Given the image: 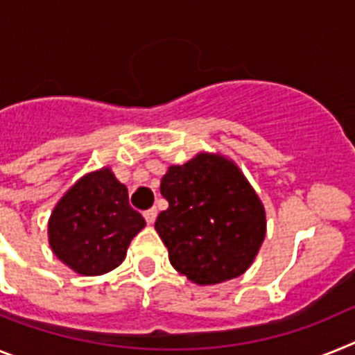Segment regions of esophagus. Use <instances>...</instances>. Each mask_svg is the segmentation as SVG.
Listing matches in <instances>:
<instances>
[{
  "label": "esophagus",
  "mask_w": 355,
  "mask_h": 355,
  "mask_svg": "<svg viewBox=\"0 0 355 355\" xmlns=\"http://www.w3.org/2000/svg\"><path fill=\"white\" fill-rule=\"evenodd\" d=\"M157 218V209H148L144 211V220H146L148 225H152Z\"/></svg>",
  "instance_id": "esophagus-1"
}]
</instances>
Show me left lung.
I'll use <instances>...</instances> for the list:
<instances>
[{"instance_id":"8db88e82","label":"left lung","mask_w":355,"mask_h":355,"mask_svg":"<svg viewBox=\"0 0 355 355\" xmlns=\"http://www.w3.org/2000/svg\"><path fill=\"white\" fill-rule=\"evenodd\" d=\"M160 195L169 207L159 214L155 230L178 273L207 286L250 268L264 241L266 212L232 160L198 153L186 164L169 166Z\"/></svg>"}]
</instances>
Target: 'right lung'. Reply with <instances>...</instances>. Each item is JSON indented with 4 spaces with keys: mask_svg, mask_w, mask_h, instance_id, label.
Returning a JSON list of instances; mask_svg holds the SVG:
<instances>
[{
    "mask_svg": "<svg viewBox=\"0 0 355 355\" xmlns=\"http://www.w3.org/2000/svg\"><path fill=\"white\" fill-rule=\"evenodd\" d=\"M146 221L128 203V189L109 168L80 178L55 205L48 221L49 246L80 275L118 268Z\"/></svg>",
    "mask_w": 355,
    "mask_h": 355,
    "instance_id": "add662e5",
    "label": "right lung"
}]
</instances>
